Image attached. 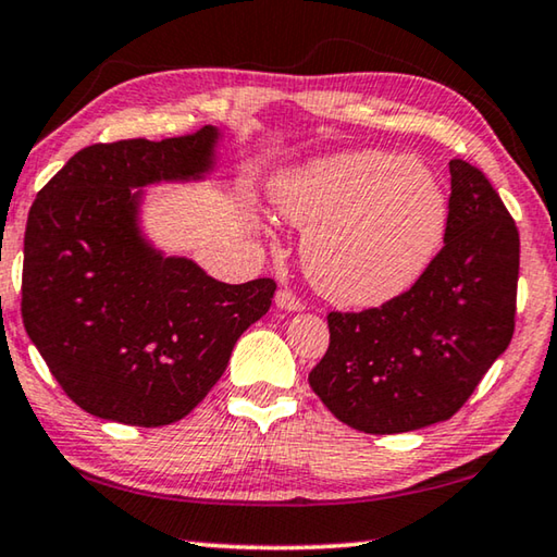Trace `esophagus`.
<instances>
[{"instance_id": "34e87169", "label": "esophagus", "mask_w": 557, "mask_h": 557, "mask_svg": "<svg viewBox=\"0 0 557 557\" xmlns=\"http://www.w3.org/2000/svg\"><path fill=\"white\" fill-rule=\"evenodd\" d=\"M275 305L280 307V309H285V312H301V309H305V305H301V301L292 295L289 289H280L277 295H275Z\"/></svg>"}]
</instances>
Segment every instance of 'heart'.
Instances as JSON below:
<instances>
[{
	"label": "heart",
	"mask_w": 557,
	"mask_h": 557,
	"mask_svg": "<svg viewBox=\"0 0 557 557\" xmlns=\"http://www.w3.org/2000/svg\"><path fill=\"white\" fill-rule=\"evenodd\" d=\"M270 201L307 228L301 262L312 285L342 307L371 309L405 295L437 258L449 203L420 159L356 149L277 174Z\"/></svg>",
	"instance_id": "obj_1"
}]
</instances>
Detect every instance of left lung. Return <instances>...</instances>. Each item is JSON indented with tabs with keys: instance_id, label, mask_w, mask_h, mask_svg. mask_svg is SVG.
<instances>
[{
	"instance_id": "obj_1",
	"label": "left lung",
	"mask_w": 557,
	"mask_h": 557,
	"mask_svg": "<svg viewBox=\"0 0 557 557\" xmlns=\"http://www.w3.org/2000/svg\"><path fill=\"white\" fill-rule=\"evenodd\" d=\"M445 248L379 309L329 314V351L309 385L338 420L371 435L445 422L513 336L518 231L488 178L449 162Z\"/></svg>"
}]
</instances>
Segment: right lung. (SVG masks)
<instances>
[{
	"label": "right lung",
	"instance_id": "obj_1",
	"mask_svg": "<svg viewBox=\"0 0 557 557\" xmlns=\"http://www.w3.org/2000/svg\"><path fill=\"white\" fill-rule=\"evenodd\" d=\"M223 132L125 139L73 154L24 235L22 317L65 395L122 425L162 428L199 405L233 346L268 312L275 282L225 285L145 231L149 186L219 172Z\"/></svg>",
	"mask_w": 557,
	"mask_h": 557
}]
</instances>
